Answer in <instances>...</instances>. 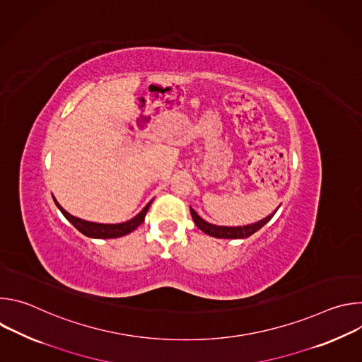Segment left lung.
Instances as JSON below:
<instances>
[{
    "mask_svg": "<svg viewBox=\"0 0 362 362\" xmlns=\"http://www.w3.org/2000/svg\"><path fill=\"white\" fill-rule=\"evenodd\" d=\"M278 209H279V206L271 215H268L267 218L257 221L255 223H250V225H243V226H219V225L209 223V222H206L204 219H202L194 212L193 208H190V214H192L194 225L202 232H204L206 235L214 236V238H219V239H245V238H249L250 235H253L255 232L259 230L262 226H265L274 218V215L276 214Z\"/></svg>",
    "mask_w": 362,
    "mask_h": 362,
    "instance_id": "1",
    "label": "left lung"
}]
</instances>
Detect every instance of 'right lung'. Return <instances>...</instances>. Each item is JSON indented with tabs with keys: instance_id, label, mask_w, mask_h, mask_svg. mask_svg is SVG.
<instances>
[{
	"instance_id": "right-lung-1",
	"label": "right lung",
	"mask_w": 362,
	"mask_h": 362,
	"mask_svg": "<svg viewBox=\"0 0 362 362\" xmlns=\"http://www.w3.org/2000/svg\"><path fill=\"white\" fill-rule=\"evenodd\" d=\"M54 199V203L57 208L60 209V212L64 215V218L83 235L88 236V238H94V239H113V238H122L124 235H129L130 232H133L137 226H140L144 221V216L150 208L151 202H148L144 208L141 209V212H139L134 218H132L127 222L123 223H95V222H88L80 218H76L73 215H70L66 209L62 208V204Z\"/></svg>"
}]
</instances>
